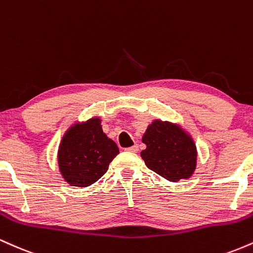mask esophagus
I'll list each match as a JSON object with an SVG mask.
<instances>
[{
    "mask_svg": "<svg viewBox=\"0 0 253 253\" xmlns=\"http://www.w3.org/2000/svg\"><path fill=\"white\" fill-rule=\"evenodd\" d=\"M138 150H139L138 145H133V146L127 147V149H126V151H128V152H132V153H136V152H138Z\"/></svg>",
    "mask_w": 253,
    "mask_h": 253,
    "instance_id": "esophagus-1",
    "label": "esophagus"
}]
</instances>
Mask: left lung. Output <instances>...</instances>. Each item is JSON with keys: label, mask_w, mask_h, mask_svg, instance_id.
<instances>
[{"label": "left lung", "mask_w": 253, "mask_h": 253, "mask_svg": "<svg viewBox=\"0 0 253 253\" xmlns=\"http://www.w3.org/2000/svg\"><path fill=\"white\" fill-rule=\"evenodd\" d=\"M143 143L146 149L140 155L146 167L168 181L188 179L195 171V143L178 125L155 120L144 133Z\"/></svg>", "instance_id": "obj_1"}]
</instances>
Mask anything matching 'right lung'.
Listing matches in <instances>:
<instances>
[{"label":"right lung","mask_w":253,"mask_h":253,"mask_svg":"<svg viewBox=\"0 0 253 253\" xmlns=\"http://www.w3.org/2000/svg\"><path fill=\"white\" fill-rule=\"evenodd\" d=\"M117 155L118 145L103 133L100 118H92L66 130L58 150V165L69 184L84 188L107 172Z\"/></svg>","instance_id":"obj_1"}]
</instances>
